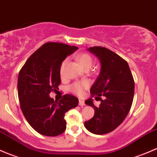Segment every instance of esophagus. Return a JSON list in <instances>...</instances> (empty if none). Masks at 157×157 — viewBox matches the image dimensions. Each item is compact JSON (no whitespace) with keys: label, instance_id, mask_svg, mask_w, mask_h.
Returning <instances> with one entry per match:
<instances>
[{"label":"esophagus","instance_id":"34e87169","mask_svg":"<svg viewBox=\"0 0 157 157\" xmlns=\"http://www.w3.org/2000/svg\"><path fill=\"white\" fill-rule=\"evenodd\" d=\"M78 105H79V106H85V101H84L83 100H82V99H79V101H78Z\"/></svg>","mask_w":157,"mask_h":157}]
</instances>
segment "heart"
<instances>
[{"mask_svg": "<svg viewBox=\"0 0 157 157\" xmlns=\"http://www.w3.org/2000/svg\"><path fill=\"white\" fill-rule=\"evenodd\" d=\"M77 59H78V63L80 64V66L83 68L84 69H90L93 65V59L90 57V55L88 54H85V53H83V54H79L77 57ZM67 59H64L63 61V63H61L60 69H59V74L62 76L63 74V70L64 67H65L66 63H67ZM88 86V82H75V83L72 84V85H70L69 88V91H71L72 93L75 94L77 95H82L83 94L84 90L86 89Z\"/></svg>", "mask_w": 157, "mask_h": 157, "instance_id": "heart-1", "label": "heart"}]
</instances>
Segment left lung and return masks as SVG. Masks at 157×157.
Returning a JSON list of instances; mask_svg holds the SVG:
<instances>
[{"label":"left lung","instance_id":"left-lung-1","mask_svg":"<svg viewBox=\"0 0 157 157\" xmlns=\"http://www.w3.org/2000/svg\"><path fill=\"white\" fill-rule=\"evenodd\" d=\"M88 51L101 62V72L90 88L91 97L101 101L98 107L93 99L85 101L94 108V116L85 122V126L91 133L104 135L115 130L122 122L132 106L135 82L128 64L113 51L103 47H93ZM103 96L105 99H101Z\"/></svg>","mask_w":157,"mask_h":157}]
</instances>
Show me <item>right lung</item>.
Wrapping results in <instances>:
<instances>
[{"label": "right lung", "mask_w": 157, "mask_h": 157, "mask_svg": "<svg viewBox=\"0 0 157 157\" xmlns=\"http://www.w3.org/2000/svg\"><path fill=\"white\" fill-rule=\"evenodd\" d=\"M77 49L63 43H45L19 71L17 89L21 109L29 124L41 135H61L67 128L65 113L78 106V98L72 94L63 95L59 102L49 96L59 89L61 63Z\"/></svg>", "instance_id": "right-lung-1"}]
</instances>
